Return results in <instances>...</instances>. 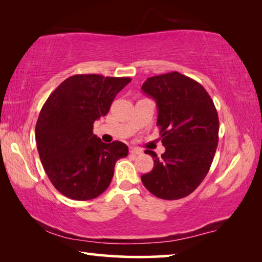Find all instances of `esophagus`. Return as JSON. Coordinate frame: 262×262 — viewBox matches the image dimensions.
<instances>
[{
	"mask_svg": "<svg viewBox=\"0 0 262 262\" xmlns=\"http://www.w3.org/2000/svg\"><path fill=\"white\" fill-rule=\"evenodd\" d=\"M129 152L132 155H140V154H142V150L139 149V148H130L129 149Z\"/></svg>",
	"mask_w": 262,
	"mask_h": 262,
	"instance_id": "obj_1",
	"label": "esophagus"
}]
</instances>
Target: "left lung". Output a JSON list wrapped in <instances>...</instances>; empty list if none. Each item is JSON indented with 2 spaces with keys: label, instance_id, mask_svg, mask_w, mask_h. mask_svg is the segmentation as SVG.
Returning a JSON list of instances; mask_svg holds the SVG:
<instances>
[{
  "label": "left lung",
  "instance_id": "obj_1",
  "mask_svg": "<svg viewBox=\"0 0 262 262\" xmlns=\"http://www.w3.org/2000/svg\"><path fill=\"white\" fill-rule=\"evenodd\" d=\"M141 89L156 101L165 147L161 157L145 150L154 168L141 180L159 199H183L202 183L215 156L220 122L214 101L200 83L178 72L149 77Z\"/></svg>",
  "mask_w": 262,
  "mask_h": 262
}]
</instances>
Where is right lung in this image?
I'll list each match as a JSON object with an SVG mask.
<instances>
[{"label": "right lung", "mask_w": 262, "mask_h": 262, "mask_svg": "<svg viewBox=\"0 0 262 262\" xmlns=\"http://www.w3.org/2000/svg\"><path fill=\"white\" fill-rule=\"evenodd\" d=\"M130 78L97 74L74 75L62 82L39 114L35 141L43 170L53 186L77 201L95 199L111 184L118 159L128 147L104 143L92 129Z\"/></svg>", "instance_id": "right-lung-1"}]
</instances>
